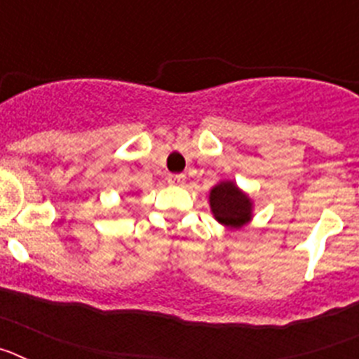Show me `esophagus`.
Returning a JSON list of instances; mask_svg holds the SVG:
<instances>
[{
    "mask_svg": "<svg viewBox=\"0 0 359 359\" xmlns=\"http://www.w3.org/2000/svg\"><path fill=\"white\" fill-rule=\"evenodd\" d=\"M167 182H169L170 185H183V183H185V176H183V174H169Z\"/></svg>",
    "mask_w": 359,
    "mask_h": 359,
    "instance_id": "obj_1",
    "label": "esophagus"
}]
</instances>
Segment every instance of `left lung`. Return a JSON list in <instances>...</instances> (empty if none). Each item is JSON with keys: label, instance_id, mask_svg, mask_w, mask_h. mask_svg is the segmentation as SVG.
Here are the masks:
<instances>
[{"label": "left lung", "instance_id": "obj_1", "mask_svg": "<svg viewBox=\"0 0 359 359\" xmlns=\"http://www.w3.org/2000/svg\"><path fill=\"white\" fill-rule=\"evenodd\" d=\"M208 205L214 219L228 230H241L253 219V199L236 182L215 183L208 192Z\"/></svg>", "mask_w": 359, "mask_h": 359}]
</instances>
